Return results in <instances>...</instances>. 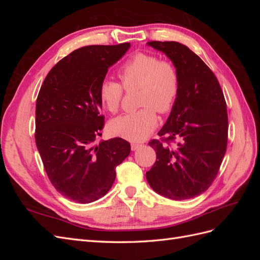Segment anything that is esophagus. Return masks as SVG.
Returning a JSON list of instances; mask_svg holds the SVG:
<instances>
[{"mask_svg": "<svg viewBox=\"0 0 260 260\" xmlns=\"http://www.w3.org/2000/svg\"><path fill=\"white\" fill-rule=\"evenodd\" d=\"M141 146H142V144H140V143H132V144H131V149H132V151H137V149H139Z\"/></svg>", "mask_w": 260, "mask_h": 260, "instance_id": "34e87169", "label": "esophagus"}]
</instances>
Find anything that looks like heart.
<instances>
[{"label": "heart", "mask_w": 260, "mask_h": 260, "mask_svg": "<svg viewBox=\"0 0 260 260\" xmlns=\"http://www.w3.org/2000/svg\"><path fill=\"white\" fill-rule=\"evenodd\" d=\"M119 79L127 91L138 90V112L116 118L109 123L115 136L131 141H143L156 128V112L161 115L174 109L180 91V77L176 66L153 54L137 53L121 66ZM120 83L104 79L100 83L99 96L109 113L120 108L123 88Z\"/></svg>", "instance_id": "1"}]
</instances>
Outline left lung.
I'll return each instance as SVG.
<instances>
[{
    "instance_id": "obj_1",
    "label": "left lung",
    "mask_w": 260,
    "mask_h": 260,
    "mask_svg": "<svg viewBox=\"0 0 260 260\" xmlns=\"http://www.w3.org/2000/svg\"><path fill=\"white\" fill-rule=\"evenodd\" d=\"M172 60L180 77L177 103L161 130L148 144L156 161L146 172L148 184L171 200L205 192L216 179L226 151L228 113L215 74L187 46L175 41L147 42ZM171 143H175L174 147Z\"/></svg>"
}]
</instances>
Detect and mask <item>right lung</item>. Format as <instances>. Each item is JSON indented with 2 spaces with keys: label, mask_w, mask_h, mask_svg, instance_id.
Listing matches in <instances>:
<instances>
[{
  "label": "right lung",
  "mask_w": 260,
  "mask_h": 260,
  "mask_svg": "<svg viewBox=\"0 0 260 260\" xmlns=\"http://www.w3.org/2000/svg\"><path fill=\"white\" fill-rule=\"evenodd\" d=\"M130 43L83 46L60 59L45 77L36 105V144L51 183L62 196L91 203L104 196L116 167L130 154L128 141L102 136L100 83Z\"/></svg>",
  "instance_id": "add662e5"
}]
</instances>
